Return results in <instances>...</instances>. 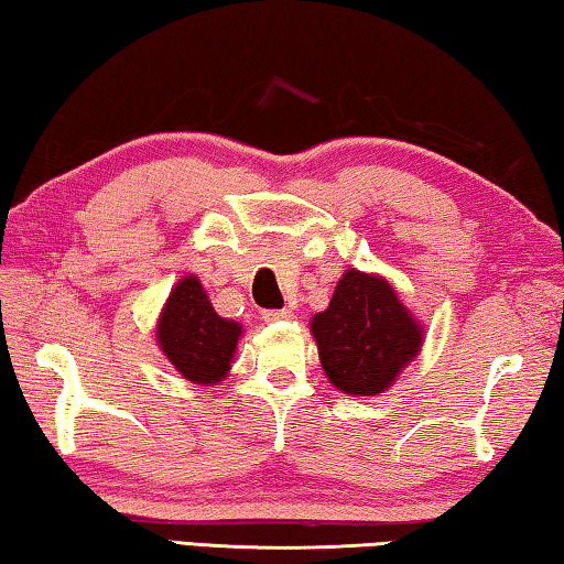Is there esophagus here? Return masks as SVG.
Instances as JSON below:
<instances>
[{
	"instance_id": "obj_1",
	"label": "esophagus",
	"mask_w": 564,
	"mask_h": 564,
	"mask_svg": "<svg viewBox=\"0 0 564 564\" xmlns=\"http://www.w3.org/2000/svg\"><path fill=\"white\" fill-rule=\"evenodd\" d=\"M263 318L269 323H279V321H291L293 311L291 308H279V311H263Z\"/></svg>"
}]
</instances>
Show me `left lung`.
<instances>
[{"label":"left lung","mask_w":564,"mask_h":564,"mask_svg":"<svg viewBox=\"0 0 564 564\" xmlns=\"http://www.w3.org/2000/svg\"><path fill=\"white\" fill-rule=\"evenodd\" d=\"M321 368L346 395H380L415 360L425 326L386 275L346 269L326 311L311 318Z\"/></svg>","instance_id":"8db88e82"}]
</instances>
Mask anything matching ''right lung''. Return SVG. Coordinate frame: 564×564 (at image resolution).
<instances>
[{
	"instance_id": "add662e5",
	"label": "right lung",
	"mask_w": 564,
	"mask_h": 564,
	"mask_svg": "<svg viewBox=\"0 0 564 564\" xmlns=\"http://www.w3.org/2000/svg\"><path fill=\"white\" fill-rule=\"evenodd\" d=\"M154 336L181 378L194 386H216L231 370L243 326L218 316L202 281L188 273L171 289Z\"/></svg>"
}]
</instances>
